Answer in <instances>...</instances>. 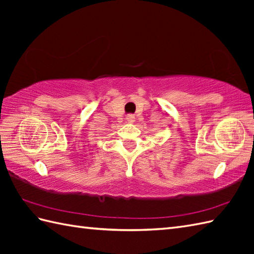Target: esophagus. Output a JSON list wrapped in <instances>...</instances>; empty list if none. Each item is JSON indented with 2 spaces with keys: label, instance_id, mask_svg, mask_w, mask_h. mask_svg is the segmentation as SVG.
<instances>
[{
  "label": "esophagus",
  "instance_id": "34e87169",
  "mask_svg": "<svg viewBox=\"0 0 254 254\" xmlns=\"http://www.w3.org/2000/svg\"><path fill=\"white\" fill-rule=\"evenodd\" d=\"M127 121L128 123H132V122L135 121V117H134L133 115H128V116H127Z\"/></svg>",
  "mask_w": 254,
  "mask_h": 254
}]
</instances>
